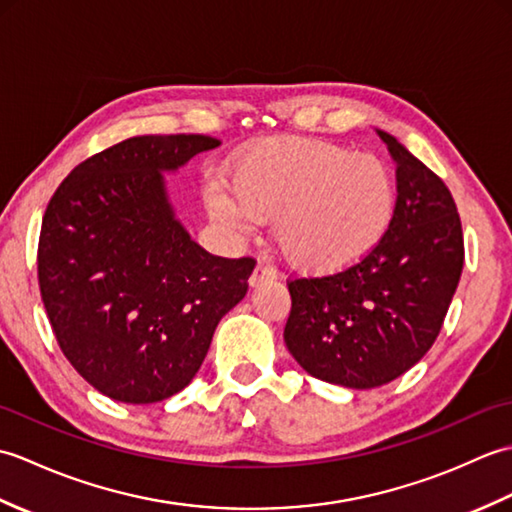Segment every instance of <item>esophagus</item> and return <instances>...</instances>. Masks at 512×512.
<instances>
[{"label": "esophagus", "mask_w": 512, "mask_h": 512, "mask_svg": "<svg viewBox=\"0 0 512 512\" xmlns=\"http://www.w3.org/2000/svg\"><path fill=\"white\" fill-rule=\"evenodd\" d=\"M275 279H277V275H275L273 268L257 266L253 270V275L248 277V286L250 288H259V286H264V284H270V281H275Z\"/></svg>", "instance_id": "esophagus-1"}]
</instances>
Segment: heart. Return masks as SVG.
Listing matches in <instances>:
<instances>
[{
    "label": "heart",
    "instance_id": "1",
    "mask_svg": "<svg viewBox=\"0 0 512 512\" xmlns=\"http://www.w3.org/2000/svg\"><path fill=\"white\" fill-rule=\"evenodd\" d=\"M228 184L206 187L204 209L220 231L242 242L257 220H275L286 264L303 277L350 273L389 235L398 184L374 154H354L323 138L279 136L242 151Z\"/></svg>",
    "mask_w": 512,
    "mask_h": 512
}]
</instances>
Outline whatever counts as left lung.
Returning a JSON list of instances; mask_svg holds the SVG:
<instances>
[{
    "label": "left lung",
    "mask_w": 512,
    "mask_h": 512,
    "mask_svg": "<svg viewBox=\"0 0 512 512\" xmlns=\"http://www.w3.org/2000/svg\"><path fill=\"white\" fill-rule=\"evenodd\" d=\"M376 132L396 162L398 184L385 242L350 273L288 284V352L310 376L350 389L387 385L431 350L464 266L447 184L394 136Z\"/></svg>",
    "instance_id": "obj_1"
}]
</instances>
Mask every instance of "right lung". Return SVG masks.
<instances>
[{
    "label": "right lung",
    "mask_w": 512,
    "mask_h": 512,
    "mask_svg": "<svg viewBox=\"0 0 512 512\" xmlns=\"http://www.w3.org/2000/svg\"><path fill=\"white\" fill-rule=\"evenodd\" d=\"M211 136H136L74 167L39 237V288L65 358L103 396L149 405L187 387L255 262L215 257L176 217L167 173Z\"/></svg>",
    "instance_id": "right-lung-1"
}]
</instances>
